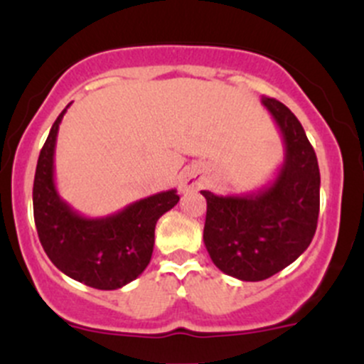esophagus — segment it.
Returning <instances> with one entry per match:
<instances>
[{"label": "esophagus", "instance_id": "obj_1", "mask_svg": "<svg viewBox=\"0 0 364 364\" xmlns=\"http://www.w3.org/2000/svg\"><path fill=\"white\" fill-rule=\"evenodd\" d=\"M200 185H203V179H200V176L196 171H185L181 181H179V190L183 193L196 192V190L200 188Z\"/></svg>", "mask_w": 364, "mask_h": 364}]
</instances>
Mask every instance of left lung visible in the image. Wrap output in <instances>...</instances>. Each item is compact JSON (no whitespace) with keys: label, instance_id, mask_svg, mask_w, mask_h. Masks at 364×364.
<instances>
[{"label":"left lung","instance_id":"obj_1","mask_svg":"<svg viewBox=\"0 0 364 364\" xmlns=\"http://www.w3.org/2000/svg\"><path fill=\"white\" fill-rule=\"evenodd\" d=\"M261 103L279 128L284 160L256 192L206 199L204 245L218 270L240 281H263L294 263L309 247L320 211V171L304 128L277 100Z\"/></svg>","mask_w":364,"mask_h":364}]
</instances>
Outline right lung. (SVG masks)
Wrapping results in <instances>:
<instances>
[{
	"mask_svg": "<svg viewBox=\"0 0 364 364\" xmlns=\"http://www.w3.org/2000/svg\"><path fill=\"white\" fill-rule=\"evenodd\" d=\"M65 110L51 126L38 154L33 217L38 240L60 272L97 290H117L146 270L153 256L158 218L178 204L176 190L128 204L107 217H83L60 197L55 185V147Z\"/></svg>",
	"mask_w": 364,
	"mask_h": 364,
	"instance_id": "obj_1",
	"label": "right lung"
}]
</instances>
